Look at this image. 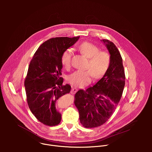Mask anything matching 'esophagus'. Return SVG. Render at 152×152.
Returning <instances> with one entry per match:
<instances>
[{"instance_id": "1", "label": "esophagus", "mask_w": 152, "mask_h": 152, "mask_svg": "<svg viewBox=\"0 0 152 152\" xmlns=\"http://www.w3.org/2000/svg\"><path fill=\"white\" fill-rule=\"evenodd\" d=\"M77 88H76V87H73L72 88V90H71V93L72 94H75L77 91Z\"/></svg>"}]
</instances>
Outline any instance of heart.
Segmentation results:
<instances>
[{
	"label": "heart",
	"mask_w": 152,
	"mask_h": 152,
	"mask_svg": "<svg viewBox=\"0 0 152 152\" xmlns=\"http://www.w3.org/2000/svg\"><path fill=\"white\" fill-rule=\"evenodd\" d=\"M81 53L89 58L85 70H77L67 77L68 82L76 87H83L92 80L102 77L107 72L110 66L111 55L105 50H100L93 43L85 41L79 46ZM72 52L70 49L64 50L61 57V63L66 69L71 67Z\"/></svg>",
	"instance_id": "heart-1"
}]
</instances>
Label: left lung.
Segmentation results:
<instances>
[{
  "label": "left lung",
  "instance_id": "1",
  "mask_svg": "<svg viewBox=\"0 0 152 152\" xmlns=\"http://www.w3.org/2000/svg\"><path fill=\"white\" fill-rule=\"evenodd\" d=\"M111 55L109 69L92 87L80 90L74 103L81 124L86 128L99 127L109 119L117 106L125 85V73L120 53L112 41L102 40Z\"/></svg>",
  "mask_w": 152,
  "mask_h": 152
}]
</instances>
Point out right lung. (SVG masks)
<instances>
[{"mask_svg": "<svg viewBox=\"0 0 152 152\" xmlns=\"http://www.w3.org/2000/svg\"><path fill=\"white\" fill-rule=\"evenodd\" d=\"M79 38H50L38 48L30 62L25 80L27 102L36 118L46 126H55L61 122V114L55 104L71 90L70 85L62 84L61 57Z\"/></svg>", "mask_w": 152, "mask_h": 152, "instance_id": "obj_1", "label": "right lung"}]
</instances>
